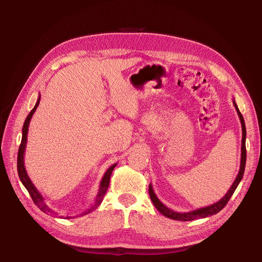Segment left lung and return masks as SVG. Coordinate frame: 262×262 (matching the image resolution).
<instances>
[{
	"instance_id": "obj_1",
	"label": "left lung",
	"mask_w": 262,
	"mask_h": 262,
	"mask_svg": "<svg viewBox=\"0 0 262 262\" xmlns=\"http://www.w3.org/2000/svg\"><path fill=\"white\" fill-rule=\"evenodd\" d=\"M233 104L235 106V109L237 114H238L239 117V120L242 123V130H243V138H242V155H241V166H239V171H238V175H237L236 179L234 180L232 187L229 188V190L227 191V193L222 198V199L215 203H213L209 207H204V208H200V209H196L193 211H190V212H184V213H180V212H176L173 211L169 208L166 207V205L161 202V200L158 199L156 196L153 187L152 185L148 186V193H149V198L152 202L154 203L155 208L160 211L163 215H165L166 217L171 219V220H177V221H193V220H198V219H204V217H208L211 215H214V214L219 213L222 209H223L225 205L227 204L228 200L231 199V196L233 195L234 191L236 190L237 186L239 185L241 180L243 179L244 176V171H245V166H246V126H245V121H244V118L239 112L238 107H237L235 100L233 99Z\"/></svg>"
}]
</instances>
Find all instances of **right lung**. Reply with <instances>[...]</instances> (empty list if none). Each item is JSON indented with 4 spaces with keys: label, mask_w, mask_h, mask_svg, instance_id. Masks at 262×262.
Segmentation results:
<instances>
[{
    "label": "right lung",
    "mask_w": 262,
    "mask_h": 262,
    "mask_svg": "<svg viewBox=\"0 0 262 262\" xmlns=\"http://www.w3.org/2000/svg\"><path fill=\"white\" fill-rule=\"evenodd\" d=\"M39 101H40V95H39V97L37 99V102L35 107L33 108V110L29 113V115L27 116L25 122H24V125H23V136H21V142H20V145H19V148H18V154H17V171H18V176H19V179L21 181V184L24 185V187H25L27 189V191L29 192L31 199H33L34 203L37 205V207L40 209L43 213L46 214H50V215H53L57 217L58 216V213L52 211L48 205H47V203L45 202V198L40 194V192L38 191L37 188L34 186L33 182H31L30 178L28 177V173L25 169V165H24V155H25V149H26V143H27V134H28V128H29V122L31 120V117H33V115L35 114L36 109L39 105ZM117 164H114L113 166H110V167L107 169V171L105 172L104 177H102L101 181H100V185H99V190H98V193L96 195V198H95V202L94 204L92 205V207L90 209H87L84 213H82L80 216L82 215H86V214L91 213L92 211H94L95 209H96L98 205L101 203L102 199H104V196L107 192V189L109 187V181H110V176H112V172L114 170V168L116 167ZM78 216V215H77ZM62 217V216H60ZM64 219H72L71 216H66Z\"/></svg>",
    "instance_id": "right-lung-1"
}]
</instances>
